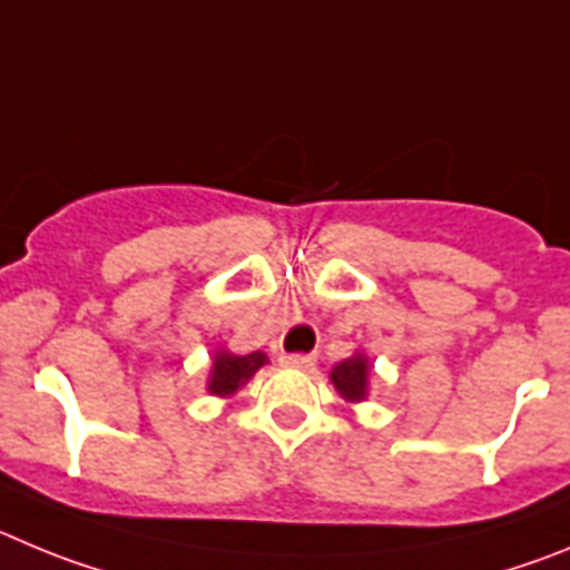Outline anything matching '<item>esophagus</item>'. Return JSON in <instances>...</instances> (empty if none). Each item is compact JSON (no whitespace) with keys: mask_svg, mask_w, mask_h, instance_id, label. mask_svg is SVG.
<instances>
[{"mask_svg":"<svg viewBox=\"0 0 570 570\" xmlns=\"http://www.w3.org/2000/svg\"><path fill=\"white\" fill-rule=\"evenodd\" d=\"M281 363L292 368H312L317 363V355H281Z\"/></svg>","mask_w":570,"mask_h":570,"instance_id":"obj_1","label":"esophagus"}]
</instances>
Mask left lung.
Returning <instances> with one entry per match:
<instances>
[{
    "label": "left lung",
    "mask_w": 570,
    "mask_h": 570,
    "mask_svg": "<svg viewBox=\"0 0 570 570\" xmlns=\"http://www.w3.org/2000/svg\"><path fill=\"white\" fill-rule=\"evenodd\" d=\"M366 377H368V366H366V357L361 355L348 357V361L337 363V366L332 368V383H335V389L346 400L366 397Z\"/></svg>",
    "instance_id": "left-lung-1"
}]
</instances>
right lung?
Instances as JSON below:
<instances>
[{
  "mask_svg": "<svg viewBox=\"0 0 570 570\" xmlns=\"http://www.w3.org/2000/svg\"><path fill=\"white\" fill-rule=\"evenodd\" d=\"M266 363L264 352H253V355H229V352H218L215 355L213 377H209V392L213 394H233L240 383H247L255 372Z\"/></svg>",
  "mask_w": 570,
  "mask_h": 570,
  "instance_id": "right-lung-1",
  "label": "right lung"
}]
</instances>
